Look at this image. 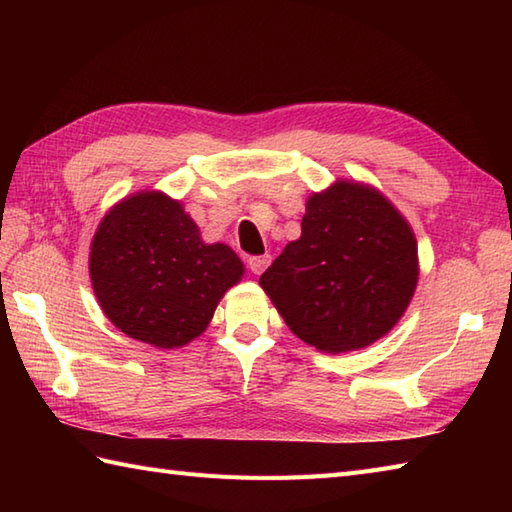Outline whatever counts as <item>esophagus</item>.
<instances>
[{"mask_svg": "<svg viewBox=\"0 0 512 512\" xmlns=\"http://www.w3.org/2000/svg\"><path fill=\"white\" fill-rule=\"evenodd\" d=\"M268 264H270V255H253V257H248V268L253 270L255 275H262L264 270L268 268Z\"/></svg>", "mask_w": 512, "mask_h": 512, "instance_id": "34e87169", "label": "esophagus"}]
</instances>
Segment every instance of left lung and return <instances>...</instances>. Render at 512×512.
I'll return each instance as SVG.
<instances>
[{
  "label": "left lung",
  "mask_w": 512,
  "mask_h": 512,
  "mask_svg": "<svg viewBox=\"0 0 512 512\" xmlns=\"http://www.w3.org/2000/svg\"><path fill=\"white\" fill-rule=\"evenodd\" d=\"M416 281L418 246L405 217L378 191L336 182L308 200L301 237L259 286L301 341L341 354L394 328Z\"/></svg>",
  "instance_id": "left-lung-1"
}]
</instances>
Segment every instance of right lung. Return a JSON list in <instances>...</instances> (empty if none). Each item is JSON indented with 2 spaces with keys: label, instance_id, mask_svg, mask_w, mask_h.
<instances>
[{
  "label": "right lung",
  "instance_id": "obj_1",
  "mask_svg": "<svg viewBox=\"0 0 512 512\" xmlns=\"http://www.w3.org/2000/svg\"><path fill=\"white\" fill-rule=\"evenodd\" d=\"M242 273L231 248L204 244L182 204L158 191L116 204L92 239L90 277L107 319L162 350L202 334Z\"/></svg>",
  "mask_w": 512,
  "mask_h": 512
}]
</instances>
